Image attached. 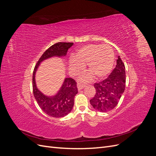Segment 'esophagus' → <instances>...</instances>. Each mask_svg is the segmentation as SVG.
Listing matches in <instances>:
<instances>
[{"mask_svg":"<svg viewBox=\"0 0 156 156\" xmlns=\"http://www.w3.org/2000/svg\"><path fill=\"white\" fill-rule=\"evenodd\" d=\"M84 87H85V84H80V83H78V84H77V88H78L79 90H80L83 89Z\"/></svg>","mask_w":156,"mask_h":156,"instance_id":"esophagus-1","label":"esophagus"}]
</instances>
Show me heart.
Segmentation results:
<instances>
[{
    "label": "heart",
    "instance_id": "1",
    "mask_svg": "<svg viewBox=\"0 0 156 156\" xmlns=\"http://www.w3.org/2000/svg\"><path fill=\"white\" fill-rule=\"evenodd\" d=\"M114 51L107 44H90L79 49L69 60V68L73 73H79L87 64V69L97 79H101L110 73L115 63ZM92 75L84 77L91 79Z\"/></svg>",
    "mask_w": 156,
    "mask_h": 156
}]
</instances>
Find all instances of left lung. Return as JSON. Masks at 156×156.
Listing matches in <instances>:
<instances>
[{
    "instance_id": "1",
    "label": "left lung",
    "mask_w": 156,
    "mask_h": 156,
    "mask_svg": "<svg viewBox=\"0 0 156 156\" xmlns=\"http://www.w3.org/2000/svg\"><path fill=\"white\" fill-rule=\"evenodd\" d=\"M125 65L119 56L116 65L108 77L102 81L94 83L96 94L90 100L96 110L108 112L115 108L126 87Z\"/></svg>"
}]
</instances>
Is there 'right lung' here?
Segmentation results:
<instances>
[{
    "label": "right lung",
    "mask_w": 156,
    "mask_h": 156,
    "mask_svg": "<svg viewBox=\"0 0 156 156\" xmlns=\"http://www.w3.org/2000/svg\"><path fill=\"white\" fill-rule=\"evenodd\" d=\"M72 45L73 43L68 42H58L51 45L41 55L33 72L32 88L36 100L42 111L54 118L64 117L72 111L74 104V98L78 92L77 83L72 78H66L58 94L53 97H48L44 95L37 88L35 73L41 62L52 56H66L68 49Z\"/></svg>",
    "instance_id": "add662e5"
}]
</instances>
